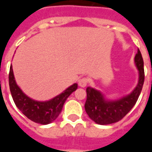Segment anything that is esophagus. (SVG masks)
I'll use <instances>...</instances> for the list:
<instances>
[{
    "label": "esophagus",
    "instance_id": "obj_1",
    "mask_svg": "<svg viewBox=\"0 0 152 152\" xmlns=\"http://www.w3.org/2000/svg\"><path fill=\"white\" fill-rule=\"evenodd\" d=\"M88 82H89L88 78H86V77H82V78H80V79L78 80V85H79L80 87H86V86H87Z\"/></svg>",
    "mask_w": 152,
    "mask_h": 152
}]
</instances>
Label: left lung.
I'll list each match as a JSON object with an SVG mask.
<instances>
[{"label":"left lung","instance_id":"obj_1","mask_svg":"<svg viewBox=\"0 0 152 152\" xmlns=\"http://www.w3.org/2000/svg\"><path fill=\"white\" fill-rule=\"evenodd\" d=\"M134 61L139 72V80L137 87L129 95L116 101H107L99 91L91 87H87V99L85 109L89 118L95 123L103 125L121 121L130 112L137 102L145 78L143 59L139 49H137Z\"/></svg>","mask_w":152,"mask_h":152}]
</instances>
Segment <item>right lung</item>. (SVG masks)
Here are the masks:
<instances>
[{
    "label": "right lung",
    "mask_w": 152,
    "mask_h": 152,
    "mask_svg": "<svg viewBox=\"0 0 152 152\" xmlns=\"http://www.w3.org/2000/svg\"><path fill=\"white\" fill-rule=\"evenodd\" d=\"M9 85L15 105L22 113L36 123L47 124L56 120L62 112L63 104L70 94L77 89L74 84L59 95L47 102H37L25 95L15 82L12 65L9 73Z\"/></svg>",
    "instance_id": "right-lung-1"
}]
</instances>
